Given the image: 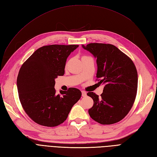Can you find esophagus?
Wrapping results in <instances>:
<instances>
[{
  "instance_id": "obj_1",
  "label": "esophagus",
  "mask_w": 157,
  "mask_h": 157,
  "mask_svg": "<svg viewBox=\"0 0 157 157\" xmlns=\"http://www.w3.org/2000/svg\"><path fill=\"white\" fill-rule=\"evenodd\" d=\"M86 92H84V91H82V97H85V96H86Z\"/></svg>"
}]
</instances>
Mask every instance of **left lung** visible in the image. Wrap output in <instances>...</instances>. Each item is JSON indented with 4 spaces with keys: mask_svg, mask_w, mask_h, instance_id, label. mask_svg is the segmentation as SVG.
Here are the masks:
<instances>
[{
    "mask_svg": "<svg viewBox=\"0 0 157 157\" xmlns=\"http://www.w3.org/2000/svg\"><path fill=\"white\" fill-rule=\"evenodd\" d=\"M82 47L96 58V77L104 85L99 97L94 92L87 95L94 101L88 113L93 120L101 124L119 122L131 109L136 96L137 73L128 57L115 46L90 43Z\"/></svg>",
    "mask_w": 157,
    "mask_h": 157,
    "instance_id": "left-lung-1",
    "label": "left lung"
}]
</instances>
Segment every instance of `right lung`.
<instances>
[{"label":"right lung","mask_w":157,"mask_h":157,"mask_svg":"<svg viewBox=\"0 0 157 157\" xmlns=\"http://www.w3.org/2000/svg\"><path fill=\"white\" fill-rule=\"evenodd\" d=\"M78 45L44 46L22 65L17 78L20 102L25 113L40 125L54 127L63 123L81 97L75 88L56 94L55 79L63 76L67 59Z\"/></svg>","instance_id":"1"}]
</instances>
